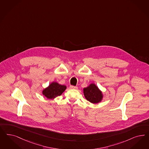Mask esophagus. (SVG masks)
<instances>
[{
  "label": "esophagus",
  "instance_id": "obj_1",
  "mask_svg": "<svg viewBox=\"0 0 149 149\" xmlns=\"http://www.w3.org/2000/svg\"><path fill=\"white\" fill-rule=\"evenodd\" d=\"M70 88H72V89H77V86H72V85H71L70 86Z\"/></svg>",
  "mask_w": 149,
  "mask_h": 149
}]
</instances>
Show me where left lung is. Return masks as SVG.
<instances>
[{
    "label": "left lung",
    "mask_w": 149,
    "mask_h": 149,
    "mask_svg": "<svg viewBox=\"0 0 149 149\" xmlns=\"http://www.w3.org/2000/svg\"><path fill=\"white\" fill-rule=\"evenodd\" d=\"M85 97L92 103L100 102L103 98L102 91L95 84H91L88 86L83 89Z\"/></svg>",
    "instance_id": "obj_1"
}]
</instances>
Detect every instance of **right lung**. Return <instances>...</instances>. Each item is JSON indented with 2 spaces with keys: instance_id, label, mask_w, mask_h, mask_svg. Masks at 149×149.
<instances>
[{
  "instance_id": "right-lung-1",
  "label": "right lung",
  "mask_w": 149,
  "mask_h": 149,
  "mask_svg": "<svg viewBox=\"0 0 149 149\" xmlns=\"http://www.w3.org/2000/svg\"><path fill=\"white\" fill-rule=\"evenodd\" d=\"M67 88V86L58 82H53L42 91V94L48 99H54L61 96Z\"/></svg>"
}]
</instances>
